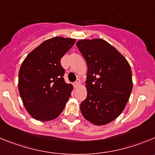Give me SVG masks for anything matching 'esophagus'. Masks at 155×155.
Masks as SVG:
<instances>
[{"label": "esophagus", "mask_w": 155, "mask_h": 155, "mask_svg": "<svg viewBox=\"0 0 155 155\" xmlns=\"http://www.w3.org/2000/svg\"><path fill=\"white\" fill-rule=\"evenodd\" d=\"M79 86H80V80H79V79H78L77 81H76V82H74V86L76 88H77V87H79Z\"/></svg>", "instance_id": "esophagus-1"}]
</instances>
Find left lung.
I'll return each instance as SVG.
<instances>
[{"label":"left lung","mask_w":155,"mask_h":155,"mask_svg":"<svg viewBox=\"0 0 155 155\" xmlns=\"http://www.w3.org/2000/svg\"><path fill=\"white\" fill-rule=\"evenodd\" d=\"M78 49L88 66L87 96L80 104L82 115L95 125H104L123 112L132 90L127 60L102 39L81 40Z\"/></svg>","instance_id":"left-lung-1"}]
</instances>
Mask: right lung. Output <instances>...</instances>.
Segmentation results:
<instances>
[{
	"label": "right lung",
	"instance_id": "right-lung-1",
	"mask_svg": "<svg viewBox=\"0 0 155 155\" xmlns=\"http://www.w3.org/2000/svg\"><path fill=\"white\" fill-rule=\"evenodd\" d=\"M75 42L62 37L45 40L21 64L19 92L26 110L34 119L51 121L64 109L73 87L65 82L60 60Z\"/></svg>",
	"mask_w": 155,
	"mask_h": 155
}]
</instances>
